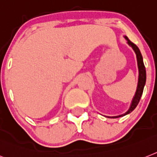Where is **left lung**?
Here are the masks:
<instances>
[{
  "mask_svg": "<svg viewBox=\"0 0 157 157\" xmlns=\"http://www.w3.org/2000/svg\"><path fill=\"white\" fill-rule=\"evenodd\" d=\"M125 39L127 40V43L132 48L134 52L136 53V60H137V66H138V71H139V77H138V83H137V87L136 90V93H135V95L133 97L132 100V103H131L130 107H129V109L125 112V113L122 114V115H120V116H107L108 118H120L122 117V116H126L128 114L131 113L133 110L136 107V106L139 103L140 100V98L142 96V94H143L144 87L145 86L146 82V70L145 67H144V64L143 61V57H142V54L140 53V50L138 47H137L136 45H135L133 42L128 39V37L127 36H124Z\"/></svg>",
  "mask_w": 157,
  "mask_h": 157,
  "instance_id": "obj_1",
  "label": "left lung"
}]
</instances>
